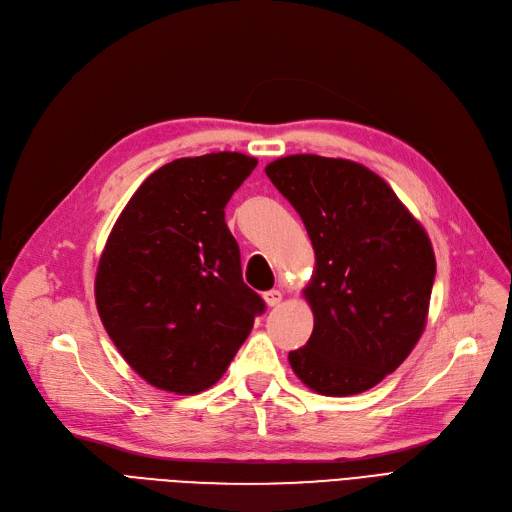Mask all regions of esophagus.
<instances>
[{
    "label": "esophagus",
    "mask_w": 512,
    "mask_h": 512,
    "mask_svg": "<svg viewBox=\"0 0 512 512\" xmlns=\"http://www.w3.org/2000/svg\"><path fill=\"white\" fill-rule=\"evenodd\" d=\"M263 299H265V303L270 305V307H276V305H280V301H282V292H280V290H267V292L263 294Z\"/></svg>",
    "instance_id": "obj_1"
}]
</instances>
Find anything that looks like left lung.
<instances>
[{
  "instance_id": "left-lung-1",
  "label": "left lung",
  "mask_w": 512,
  "mask_h": 512,
  "mask_svg": "<svg viewBox=\"0 0 512 512\" xmlns=\"http://www.w3.org/2000/svg\"><path fill=\"white\" fill-rule=\"evenodd\" d=\"M265 174L301 215L315 251L305 290L313 334L288 361L319 394L365 392L409 357L425 328L432 242L392 188L355 161L288 155Z\"/></svg>"
}]
</instances>
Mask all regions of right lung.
Returning a JSON list of instances; mask_svg holds the SVG:
<instances>
[{
    "mask_svg": "<svg viewBox=\"0 0 512 512\" xmlns=\"http://www.w3.org/2000/svg\"><path fill=\"white\" fill-rule=\"evenodd\" d=\"M255 166L230 151L170 161L139 186L105 242L99 317L155 388L195 394L218 382L265 311L242 282L224 211Z\"/></svg>",
    "mask_w": 512,
    "mask_h": 512,
    "instance_id": "obj_1",
    "label": "right lung"
}]
</instances>
